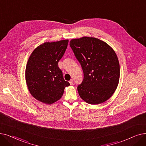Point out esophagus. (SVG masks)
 Listing matches in <instances>:
<instances>
[{"label":"esophagus","instance_id":"esophagus-1","mask_svg":"<svg viewBox=\"0 0 146 146\" xmlns=\"http://www.w3.org/2000/svg\"><path fill=\"white\" fill-rule=\"evenodd\" d=\"M69 84H70L71 85H73L74 84V81L72 80H71L70 81H69Z\"/></svg>","mask_w":146,"mask_h":146}]
</instances>
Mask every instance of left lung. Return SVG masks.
Wrapping results in <instances>:
<instances>
[{
	"label": "left lung",
	"mask_w": 146,
	"mask_h": 146,
	"mask_svg": "<svg viewBox=\"0 0 146 146\" xmlns=\"http://www.w3.org/2000/svg\"><path fill=\"white\" fill-rule=\"evenodd\" d=\"M84 72V80L77 87L80 98L90 105L108 100L118 86L120 66L113 48L93 37H82L69 42Z\"/></svg>",
	"instance_id": "obj_1"
}]
</instances>
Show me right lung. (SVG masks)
Returning a JSON list of instances; mask_svg holds the SVG:
<instances>
[{
    "instance_id": "add662e5",
    "label": "right lung",
    "mask_w": 146,
    "mask_h": 146,
    "mask_svg": "<svg viewBox=\"0 0 146 146\" xmlns=\"http://www.w3.org/2000/svg\"><path fill=\"white\" fill-rule=\"evenodd\" d=\"M68 40L45 42L34 49L28 59L25 81L31 96L47 105L59 100L69 83L64 79L58 62L66 49Z\"/></svg>"
}]
</instances>
